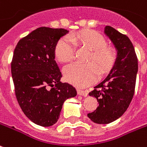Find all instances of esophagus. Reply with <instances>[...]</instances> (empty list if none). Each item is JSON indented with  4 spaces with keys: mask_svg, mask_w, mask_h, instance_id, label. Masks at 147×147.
I'll list each match as a JSON object with an SVG mask.
<instances>
[{
    "mask_svg": "<svg viewBox=\"0 0 147 147\" xmlns=\"http://www.w3.org/2000/svg\"><path fill=\"white\" fill-rule=\"evenodd\" d=\"M78 92V95H80V96H86L88 95V92L85 91V90H82V89H78L77 90Z\"/></svg>",
    "mask_w": 147,
    "mask_h": 147,
    "instance_id": "1",
    "label": "esophagus"
}]
</instances>
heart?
<instances>
[{"label":"heart","mask_w":147,"mask_h":147,"mask_svg":"<svg viewBox=\"0 0 147 147\" xmlns=\"http://www.w3.org/2000/svg\"><path fill=\"white\" fill-rule=\"evenodd\" d=\"M106 45V38L93 31L76 32L61 38L55 48V55L61 62L73 59L76 45L86 47L92 51L87 60L89 64L73 62L65 66L63 73L66 80L78 87H85L96 81L98 72L101 76L108 72L116 61V52Z\"/></svg>","instance_id":"1"}]
</instances>
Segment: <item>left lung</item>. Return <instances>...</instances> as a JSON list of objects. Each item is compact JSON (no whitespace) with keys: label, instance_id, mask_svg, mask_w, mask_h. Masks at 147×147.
<instances>
[{"label":"left lung","instance_id":"1","mask_svg":"<svg viewBox=\"0 0 147 147\" xmlns=\"http://www.w3.org/2000/svg\"><path fill=\"white\" fill-rule=\"evenodd\" d=\"M105 33L116 47L117 58L108 76L89 92L98 106L88 117L98 124L112 123L126 112L135 92L138 71L137 56L128 37L110 26L106 27Z\"/></svg>","mask_w":147,"mask_h":147}]
</instances>
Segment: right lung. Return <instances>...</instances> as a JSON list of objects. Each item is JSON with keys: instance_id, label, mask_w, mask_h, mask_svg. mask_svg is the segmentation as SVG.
I'll return each instance as SVG.
<instances>
[{"instance_id": "right-lung-1", "label": "right lung", "mask_w": 147, "mask_h": 147, "mask_svg": "<svg viewBox=\"0 0 147 147\" xmlns=\"http://www.w3.org/2000/svg\"><path fill=\"white\" fill-rule=\"evenodd\" d=\"M69 31L41 27L22 38L14 49L11 75L17 100L25 116L37 125L50 126L58 121L64 102L76 96L61 73L55 48Z\"/></svg>"}]
</instances>
